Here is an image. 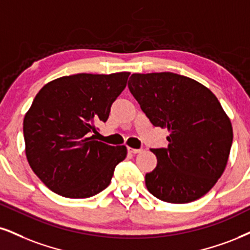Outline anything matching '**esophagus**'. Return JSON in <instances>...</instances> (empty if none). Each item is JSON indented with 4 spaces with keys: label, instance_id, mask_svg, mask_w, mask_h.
Returning <instances> with one entry per match:
<instances>
[{
    "label": "esophagus",
    "instance_id": "34e87169",
    "mask_svg": "<svg viewBox=\"0 0 250 250\" xmlns=\"http://www.w3.org/2000/svg\"><path fill=\"white\" fill-rule=\"evenodd\" d=\"M127 152L131 153V154H138V153H141L143 152V149H137V148H132V147H128L127 148Z\"/></svg>",
    "mask_w": 250,
    "mask_h": 250
}]
</instances>
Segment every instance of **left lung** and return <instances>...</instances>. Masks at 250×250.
Listing matches in <instances>:
<instances>
[{"label":"left lung","mask_w":250,"mask_h":250,"mask_svg":"<svg viewBox=\"0 0 250 250\" xmlns=\"http://www.w3.org/2000/svg\"><path fill=\"white\" fill-rule=\"evenodd\" d=\"M131 94L154 126L169 132L166 148H152L158 166L146 174L156 198L184 204L210 191L226 168L233 128L210 89L174 73L132 74Z\"/></svg>","instance_id":"8db88e82"}]
</instances>
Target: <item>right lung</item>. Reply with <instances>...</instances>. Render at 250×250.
<instances>
[{
    "label": "right lung",
    "instance_id": "right-lung-1",
    "mask_svg": "<svg viewBox=\"0 0 250 250\" xmlns=\"http://www.w3.org/2000/svg\"><path fill=\"white\" fill-rule=\"evenodd\" d=\"M130 73L62 76L40 89L23 122L30 167L48 189L67 198H88L109 187L125 146L95 140L98 123L127 83Z\"/></svg>",
    "mask_w": 250,
    "mask_h": 250
}]
</instances>
